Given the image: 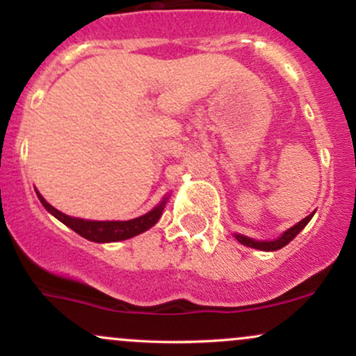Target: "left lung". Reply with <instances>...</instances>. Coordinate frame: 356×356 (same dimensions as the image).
<instances>
[{
	"instance_id": "8db88e82",
	"label": "left lung",
	"mask_w": 356,
	"mask_h": 356,
	"mask_svg": "<svg viewBox=\"0 0 356 356\" xmlns=\"http://www.w3.org/2000/svg\"><path fill=\"white\" fill-rule=\"evenodd\" d=\"M313 214H314V212H313ZM313 214L306 216L303 220H300V222L295 224V226L289 227V229L286 231L283 236H280V238L275 239V241H254V239H249V238H246V236H241V234H236V239H238L241 244H244V246H248V248L261 249V251H277V249L284 248L286 244L291 243V241L295 239L298 234H300V231L303 229L306 224L309 222V219L313 218Z\"/></svg>"
}]
</instances>
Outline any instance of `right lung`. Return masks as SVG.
Masks as SVG:
<instances>
[{
  "label": "right lung",
  "instance_id": "right-lung-1",
  "mask_svg": "<svg viewBox=\"0 0 356 356\" xmlns=\"http://www.w3.org/2000/svg\"><path fill=\"white\" fill-rule=\"evenodd\" d=\"M36 195H38L40 202L43 204L44 209L51 212V214L58 220H61L65 226L70 227V229L75 231L76 234H80L81 238L95 241V243H115V241H124L140 234V232L147 231L149 227H152L154 224L157 222L165 206V201H162L157 207H154L152 211L147 212L145 216H140V218L130 220H85L70 218V216L56 211L55 207L44 201L38 191H36Z\"/></svg>",
  "mask_w": 356,
  "mask_h": 356
}]
</instances>
